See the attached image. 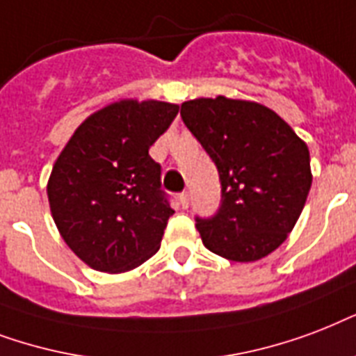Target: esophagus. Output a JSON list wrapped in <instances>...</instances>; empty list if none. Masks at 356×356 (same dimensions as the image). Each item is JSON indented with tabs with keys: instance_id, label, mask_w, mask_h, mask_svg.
<instances>
[{
	"instance_id": "1",
	"label": "esophagus",
	"mask_w": 356,
	"mask_h": 356,
	"mask_svg": "<svg viewBox=\"0 0 356 356\" xmlns=\"http://www.w3.org/2000/svg\"><path fill=\"white\" fill-rule=\"evenodd\" d=\"M180 204H181V208H187V206H189V193L187 191L180 193Z\"/></svg>"
}]
</instances>
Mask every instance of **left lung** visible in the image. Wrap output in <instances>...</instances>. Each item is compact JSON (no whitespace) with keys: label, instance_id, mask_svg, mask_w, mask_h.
<instances>
[{"label":"left lung","instance_id":"8db88e82","mask_svg":"<svg viewBox=\"0 0 356 356\" xmlns=\"http://www.w3.org/2000/svg\"><path fill=\"white\" fill-rule=\"evenodd\" d=\"M180 115L221 180L219 209L195 217L206 249L232 261L260 260L278 249L312 186L307 145L254 102L198 98L184 102Z\"/></svg>","mask_w":356,"mask_h":356}]
</instances>
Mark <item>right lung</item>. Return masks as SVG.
Masks as SVG:
<instances>
[{"mask_svg":"<svg viewBox=\"0 0 356 356\" xmlns=\"http://www.w3.org/2000/svg\"><path fill=\"white\" fill-rule=\"evenodd\" d=\"M176 115L178 106L167 102L111 104L74 131L55 161L51 216L66 245L96 271H129L158 252L175 209L148 150Z\"/></svg>","mask_w":356,"mask_h":356,"instance_id":"obj_1","label":"right lung"}]
</instances>
